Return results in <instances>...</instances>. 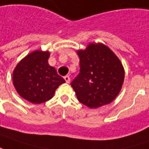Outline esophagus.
<instances>
[{
    "label": "esophagus",
    "instance_id": "esophagus-1",
    "mask_svg": "<svg viewBox=\"0 0 149 149\" xmlns=\"http://www.w3.org/2000/svg\"><path fill=\"white\" fill-rule=\"evenodd\" d=\"M64 79H65V81H66L67 83H70V81H71V78H70V77H69L68 75H66V76L64 77Z\"/></svg>",
    "mask_w": 149,
    "mask_h": 149
}]
</instances>
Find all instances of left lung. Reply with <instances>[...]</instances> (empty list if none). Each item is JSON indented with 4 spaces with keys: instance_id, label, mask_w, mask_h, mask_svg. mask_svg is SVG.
Wrapping results in <instances>:
<instances>
[{
    "instance_id": "left-lung-1",
    "label": "left lung",
    "mask_w": 149,
    "mask_h": 149,
    "mask_svg": "<svg viewBox=\"0 0 149 149\" xmlns=\"http://www.w3.org/2000/svg\"><path fill=\"white\" fill-rule=\"evenodd\" d=\"M77 55L80 72L71 83L77 100L89 108L109 104L124 82V69L118 57L103 44H89Z\"/></svg>"
}]
</instances>
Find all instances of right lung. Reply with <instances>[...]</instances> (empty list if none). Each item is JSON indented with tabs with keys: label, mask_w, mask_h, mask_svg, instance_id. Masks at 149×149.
I'll list each match as a JSON object with an SVG mask.
<instances>
[{
	"label": "right lung",
	"mask_w": 149,
	"mask_h": 149,
	"mask_svg": "<svg viewBox=\"0 0 149 149\" xmlns=\"http://www.w3.org/2000/svg\"><path fill=\"white\" fill-rule=\"evenodd\" d=\"M48 51H33L17 64L13 84L19 95L33 104L49 100L56 88L66 81L48 63Z\"/></svg>",
	"instance_id": "1"
}]
</instances>
